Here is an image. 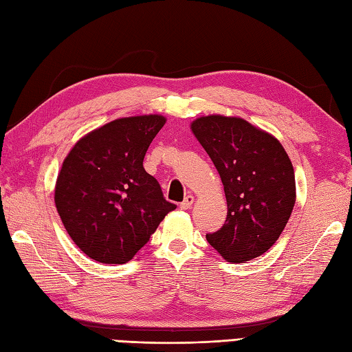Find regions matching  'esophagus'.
<instances>
[{"label": "esophagus", "mask_w": 352, "mask_h": 352, "mask_svg": "<svg viewBox=\"0 0 352 352\" xmlns=\"http://www.w3.org/2000/svg\"><path fill=\"white\" fill-rule=\"evenodd\" d=\"M192 204H193V197L188 195L183 199V203H180V208H183V210H188V208L192 207Z\"/></svg>", "instance_id": "1"}]
</instances>
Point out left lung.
<instances>
[{
	"label": "left lung",
	"instance_id": "obj_1",
	"mask_svg": "<svg viewBox=\"0 0 352 352\" xmlns=\"http://www.w3.org/2000/svg\"><path fill=\"white\" fill-rule=\"evenodd\" d=\"M192 131L218 169L226 223L207 242L230 263H245L278 241L295 206V172L283 145L241 118L203 116Z\"/></svg>",
	"mask_w": 352,
	"mask_h": 352
}]
</instances>
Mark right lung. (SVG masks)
Listing matches in <instances>:
<instances>
[{
  "instance_id": "right-lung-1",
  "label": "right lung",
  "mask_w": 352,
  "mask_h": 352,
  "mask_svg": "<svg viewBox=\"0 0 352 352\" xmlns=\"http://www.w3.org/2000/svg\"><path fill=\"white\" fill-rule=\"evenodd\" d=\"M164 122L159 115L116 119L80 139L65 159L56 207L87 257L126 263L177 208L144 169L146 149Z\"/></svg>"
}]
</instances>
